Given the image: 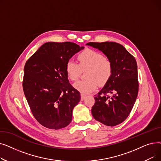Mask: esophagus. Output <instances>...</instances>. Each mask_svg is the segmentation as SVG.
I'll list each match as a JSON object with an SVG mask.
<instances>
[{
  "instance_id": "obj_1",
  "label": "esophagus",
  "mask_w": 161,
  "mask_h": 161,
  "mask_svg": "<svg viewBox=\"0 0 161 161\" xmlns=\"http://www.w3.org/2000/svg\"><path fill=\"white\" fill-rule=\"evenodd\" d=\"M86 95L85 94H83V93H81V100H83L84 99H85V98H86Z\"/></svg>"
}]
</instances>
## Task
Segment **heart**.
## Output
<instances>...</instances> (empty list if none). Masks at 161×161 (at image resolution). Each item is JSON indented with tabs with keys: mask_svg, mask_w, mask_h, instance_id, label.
<instances>
[{
	"mask_svg": "<svg viewBox=\"0 0 161 161\" xmlns=\"http://www.w3.org/2000/svg\"><path fill=\"white\" fill-rule=\"evenodd\" d=\"M79 64L72 60L66 64V72L68 78L72 81L77 80L82 70H86L85 80L74 83V87L83 93L94 91L98 83L103 86L110 79L113 72V65L109 58L97 51L86 49L78 56Z\"/></svg>",
	"mask_w": 161,
	"mask_h": 161,
	"instance_id": "b5f03b06",
	"label": "heart"
}]
</instances>
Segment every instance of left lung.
<instances>
[{"instance_id":"obj_1","label":"left lung","mask_w":161,"mask_h":161,"mask_svg":"<svg viewBox=\"0 0 161 161\" xmlns=\"http://www.w3.org/2000/svg\"><path fill=\"white\" fill-rule=\"evenodd\" d=\"M86 45L98 49L111 61L110 79L95 96L91 112L95 119L107 126H115L129 115L138 92L137 63L122 45L113 42H89ZM109 94H112L109 96Z\"/></svg>"}]
</instances>
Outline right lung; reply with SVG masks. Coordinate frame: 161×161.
I'll return each instance as SVG.
<instances>
[{
    "label": "right lung",
    "mask_w": 161,
    "mask_h": 161,
    "mask_svg": "<svg viewBox=\"0 0 161 161\" xmlns=\"http://www.w3.org/2000/svg\"><path fill=\"white\" fill-rule=\"evenodd\" d=\"M73 42H47L25 63L23 88L31 112L37 121L50 129L69 125L80 92L69 83L66 64L83 49Z\"/></svg>",
    "instance_id": "add662e5"
}]
</instances>
